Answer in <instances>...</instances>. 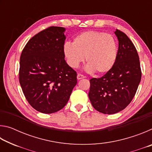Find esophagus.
I'll return each mask as SVG.
<instances>
[{
    "mask_svg": "<svg viewBox=\"0 0 152 152\" xmlns=\"http://www.w3.org/2000/svg\"><path fill=\"white\" fill-rule=\"evenodd\" d=\"M84 78V75H82V74H78V75H77V79L78 80H80V79H82Z\"/></svg>",
    "mask_w": 152,
    "mask_h": 152,
    "instance_id": "1",
    "label": "esophagus"
}]
</instances>
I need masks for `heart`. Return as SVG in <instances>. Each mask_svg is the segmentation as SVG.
Segmentation results:
<instances>
[{"mask_svg": "<svg viewBox=\"0 0 152 152\" xmlns=\"http://www.w3.org/2000/svg\"><path fill=\"white\" fill-rule=\"evenodd\" d=\"M68 65L78 68L84 61L86 70L105 74L114 66L117 57L116 41L111 35L97 31H88L74 38L73 43L66 42L63 47Z\"/></svg>", "mask_w": 152, "mask_h": 152, "instance_id": "b5f03b06", "label": "heart"}]
</instances>
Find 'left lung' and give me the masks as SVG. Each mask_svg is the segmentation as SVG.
I'll use <instances>...</instances> for the list:
<instances>
[{"label":"left lung","mask_w":152,"mask_h":152,"mask_svg":"<svg viewBox=\"0 0 152 152\" xmlns=\"http://www.w3.org/2000/svg\"><path fill=\"white\" fill-rule=\"evenodd\" d=\"M119 41L114 66L101 78L90 80L88 97L95 109L104 114L119 113L132 102L141 78L140 58L127 35L116 29Z\"/></svg>","instance_id":"left-lung-1"}]
</instances>
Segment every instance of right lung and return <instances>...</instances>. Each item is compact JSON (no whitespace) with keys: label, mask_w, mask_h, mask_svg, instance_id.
<instances>
[{"label":"right lung","mask_w":152,"mask_h":152,"mask_svg":"<svg viewBox=\"0 0 152 152\" xmlns=\"http://www.w3.org/2000/svg\"><path fill=\"white\" fill-rule=\"evenodd\" d=\"M65 28L50 27L29 39L20 58L19 82L33 109L50 114L65 107L77 83V74L66 62Z\"/></svg>","instance_id":"add662e5"}]
</instances>
